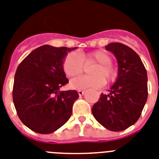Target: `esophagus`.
I'll return each instance as SVG.
<instances>
[{"label":"esophagus","instance_id":"esophagus-1","mask_svg":"<svg viewBox=\"0 0 159 159\" xmlns=\"http://www.w3.org/2000/svg\"><path fill=\"white\" fill-rule=\"evenodd\" d=\"M84 92H85L84 91H82V90H79V91H77V93H78V95H79L80 97L84 94Z\"/></svg>","mask_w":159,"mask_h":159}]
</instances>
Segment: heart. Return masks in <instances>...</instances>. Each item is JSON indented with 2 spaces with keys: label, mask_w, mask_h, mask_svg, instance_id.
<instances>
[{
  "label": "heart",
  "mask_w": 159,
  "mask_h": 159,
  "mask_svg": "<svg viewBox=\"0 0 159 159\" xmlns=\"http://www.w3.org/2000/svg\"><path fill=\"white\" fill-rule=\"evenodd\" d=\"M89 64L97 62L90 74L92 77L81 76L73 78L69 82L71 88L76 90H83L86 88H100L106 83L105 77L107 82H112L116 79V71L112 63V57L105 51L97 50L87 54L81 55L76 52H72L65 57L62 62V69L68 77H72L81 74L84 70V62Z\"/></svg>",
  "instance_id": "heart-1"
}]
</instances>
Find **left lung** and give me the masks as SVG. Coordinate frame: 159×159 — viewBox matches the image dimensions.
I'll return each instance as SVG.
<instances>
[{"mask_svg": "<svg viewBox=\"0 0 159 159\" xmlns=\"http://www.w3.org/2000/svg\"><path fill=\"white\" fill-rule=\"evenodd\" d=\"M105 48L116 56L118 77L108 94H101L92 106V115L109 130L122 131L138 120L147 102V71L139 56L128 46L111 43Z\"/></svg>", "mask_w": 159, "mask_h": 159, "instance_id": "left-lung-1", "label": "left lung"}]
</instances>
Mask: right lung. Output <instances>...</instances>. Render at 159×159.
<instances>
[{
  "mask_svg": "<svg viewBox=\"0 0 159 159\" xmlns=\"http://www.w3.org/2000/svg\"><path fill=\"white\" fill-rule=\"evenodd\" d=\"M77 48L43 45L33 50L17 67L13 102L22 123L39 134L56 131L71 117L79 95L75 90L60 91L68 82L62 62Z\"/></svg>",
  "mask_w": 159,
  "mask_h": 159,
  "instance_id": "right-lung-1",
  "label": "right lung"
}]
</instances>
